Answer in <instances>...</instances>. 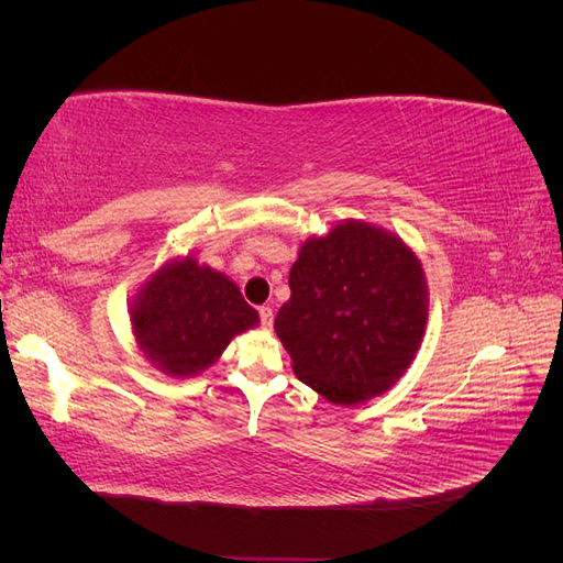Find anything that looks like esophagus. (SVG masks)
<instances>
[{
  "mask_svg": "<svg viewBox=\"0 0 563 563\" xmlns=\"http://www.w3.org/2000/svg\"><path fill=\"white\" fill-rule=\"evenodd\" d=\"M258 314H261V327L269 329L272 327V319H275V314H272V308H265V305H263V308L258 310Z\"/></svg>",
  "mask_w": 563,
  "mask_h": 563,
  "instance_id": "obj_1",
  "label": "esophagus"
}]
</instances>
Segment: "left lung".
<instances>
[{"instance_id": "8db88e82", "label": "left lung", "mask_w": 563, "mask_h": 563, "mask_svg": "<svg viewBox=\"0 0 563 563\" xmlns=\"http://www.w3.org/2000/svg\"><path fill=\"white\" fill-rule=\"evenodd\" d=\"M288 286L275 331L296 376L321 397L366 401L413 362L428 321V284L416 253L395 234L347 220L302 244Z\"/></svg>"}]
</instances>
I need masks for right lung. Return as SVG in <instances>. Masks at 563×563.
<instances>
[{"mask_svg":"<svg viewBox=\"0 0 563 563\" xmlns=\"http://www.w3.org/2000/svg\"><path fill=\"white\" fill-rule=\"evenodd\" d=\"M131 323L147 360L185 378L211 366L232 335L258 327V312L225 275L183 258L141 288Z\"/></svg>","mask_w":563,"mask_h":563,"instance_id":"obj_1","label":"right lung"}]
</instances>
